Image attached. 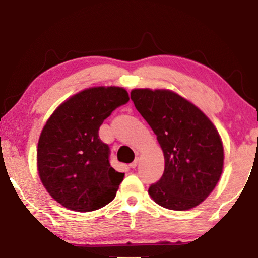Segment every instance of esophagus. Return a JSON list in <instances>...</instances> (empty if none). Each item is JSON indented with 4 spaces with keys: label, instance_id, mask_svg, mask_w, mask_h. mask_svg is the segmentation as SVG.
I'll list each match as a JSON object with an SVG mask.
<instances>
[{
    "label": "esophagus",
    "instance_id": "esophagus-1",
    "mask_svg": "<svg viewBox=\"0 0 258 258\" xmlns=\"http://www.w3.org/2000/svg\"><path fill=\"white\" fill-rule=\"evenodd\" d=\"M137 164H139V158H135V161H134L133 163H130L129 167H130V168H136Z\"/></svg>",
    "mask_w": 258,
    "mask_h": 258
}]
</instances>
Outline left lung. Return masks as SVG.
<instances>
[{
	"label": "left lung",
	"mask_w": 258,
	"mask_h": 258,
	"mask_svg": "<svg viewBox=\"0 0 258 258\" xmlns=\"http://www.w3.org/2000/svg\"><path fill=\"white\" fill-rule=\"evenodd\" d=\"M130 97L164 155V172L150 185V197L170 210L199 206L223 171L224 151L217 129L195 104L171 90L133 89Z\"/></svg>",
	"instance_id": "8db88e82"
}]
</instances>
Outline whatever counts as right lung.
<instances>
[{"label": "right lung", "instance_id": "right-lung-1", "mask_svg": "<svg viewBox=\"0 0 258 258\" xmlns=\"http://www.w3.org/2000/svg\"><path fill=\"white\" fill-rule=\"evenodd\" d=\"M128 101L123 88H88L59 104L44 124L37 144L38 176L67 209L88 213L115 199L124 172L109 163L110 150L98 129Z\"/></svg>", "mask_w": 258, "mask_h": 258}]
</instances>
